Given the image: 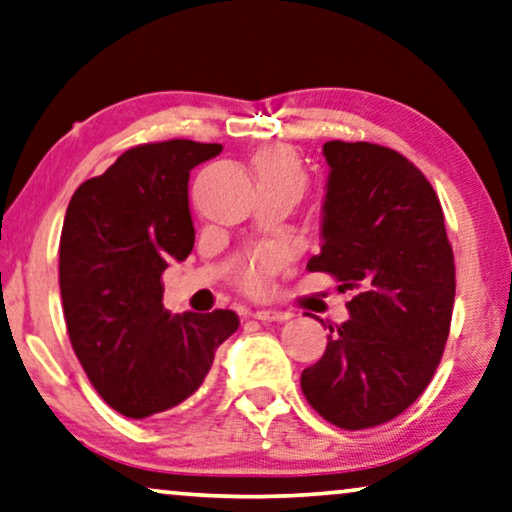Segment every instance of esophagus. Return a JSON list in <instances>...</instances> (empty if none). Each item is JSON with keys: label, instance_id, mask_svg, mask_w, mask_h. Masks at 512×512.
<instances>
[{"label": "esophagus", "instance_id": "34e87169", "mask_svg": "<svg viewBox=\"0 0 512 512\" xmlns=\"http://www.w3.org/2000/svg\"><path fill=\"white\" fill-rule=\"evenodd\" d=\"M253 317L259 319V322H262V324H276V322H287V319L292 317V312L269 308V310H257Z\"/></svg>", "mask_w": 512, "mask_h": 512}]
</instances>
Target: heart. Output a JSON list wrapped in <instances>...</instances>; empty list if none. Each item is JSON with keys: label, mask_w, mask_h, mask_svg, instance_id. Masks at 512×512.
<instances>
[{"label": "heart", "mask_w": 512, "mask_h": 512, "mask_svg": "<svg viewBox=\"0 0 512 512\" xmlns=\"http://www.w3.org/2000/svg\"><path fill=\"white\" fill-rule=\"evenodd\" d=\"M255 172L259 183H282V186H292L294 190L305 188V172L292 151L285 147H269L259 151L255 156ZM282 250L266 248L250 259L241 269V282L250 292H264L269 285V278L280 269Z\"/></svg>", "instance_id": "heart-1"}]
</instances>
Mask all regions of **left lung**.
Returning <instances> with one entry per match:
<instances>
[{
    "label": "left lung",
    "mask_w": 512,
    "mask_h": 512,
    "mask_svg": "<svg viewBox=\"0 0 512 512\" xmlns=\"http://www.w3.org/2000/svg\"><path fill=\"white\" fill-rule=\"evenodd\" d=\"M324 156L322 253L308 271L356 296L301 388L329 423L365 430L400 416L432 381L451 331L455 259L439 197L414 163L370 142L331 140Z\"/></svg>",
    "instance_id": "8db88e82"
}]
</instances>
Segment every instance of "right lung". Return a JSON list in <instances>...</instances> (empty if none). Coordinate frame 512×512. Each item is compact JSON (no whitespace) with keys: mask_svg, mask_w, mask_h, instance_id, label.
Returning <instances> with one entry per match:
<instances>
[{"mask_svg":"<svg viewBox=\"0 0 512 512\" xmlns=\"http://www.w3.org/2000/svg\"><path fill=\"white\" fill-rule=\"evenodd\" d=\"M220 151L223 144L193 140L140 144L68 202L59 241L68 338L98 395L128 418L190 398L239 329L232 310L170 315L160 282L195 243L190 170Z\"/></svg>","mask_w":512,"mask_h":512,"instance_id":"obj_1","label":"right lung"}]
</instances>
